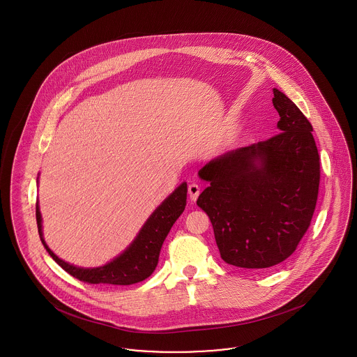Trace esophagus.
Instances as JSON below:
<instances>
[{
    "instance_id": "1",
    "label": "esophagus",
    "mask_w": 357,
    "mask_h": 357,
    "mask_svg": "<svg viewBox=\"0 0 357 357\" xmlns=\"http://www.w3.org/2000/svg\"><path fill=\"white\" fill-rule=\"evenodd\" d=\"M199 192H201V189H199V186H198L197 183H191V185H189V195L191 202H195V201H197Z\"/></svg>"
}]
</instances>
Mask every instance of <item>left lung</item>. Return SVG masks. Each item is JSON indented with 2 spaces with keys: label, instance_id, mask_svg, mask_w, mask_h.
<instances>
[{
  "label": "left lung",
  "instance_id": "obj_1",
  "mask_svg": "<svg viewBox=\"0 0 357 357\" xmlns=\"http://www.w3.org/2000/svg\"><path fill=\"white\" fill-rule=\"evenodd\" d=\"M280 133L211 159L198 171L209 186L197 205L209 215L224 261L268 268L286 260L307 231L319 185L313 126L273 89Z\"/></svg>",
  "mask_w": 357,
  "mask_h": 357
}]
</instances>
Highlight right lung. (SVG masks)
Returning <instances> with one entry per match:
<instances>
[{
	"mask_svg": "<svg viewBox=\"0 0 357 357\" xmlns=\"http://www.w3.org/2000/svg\"><path fill=\"white\" fill-rule=\"evenodd\" d=\"M188 198V183L183 182L153 210L147 221L135 237V240L119 256L101 267H77L59 259L48 248L43 237V220L39 204H36L38 231L45 251L74 278L91 284H119L128 286L147 279L155 271L162 245L168 231L183 213Z\"/></svg>",
	"mask_w": 357,
	"mask_h": 357,
	"instance_id": "add662e5",
	"label": "right lung"
}]
</instances>
